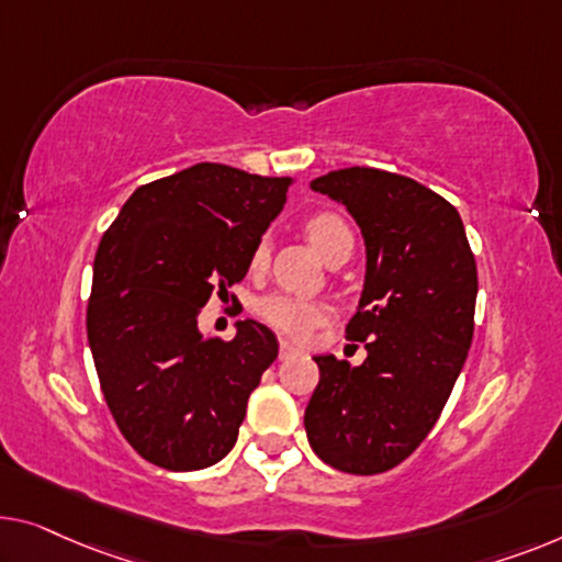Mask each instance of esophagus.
<instances>
[{"mask_svg": "<svg viewBox=\"0 0 562 562\" xmlns=\"http://www.w3.org/2000/svg\"><path fill=\"white\" fill-rule=\"evenodd\" d=\"M297 353V348L292 346L290 340H280V361H288V358H292Z\"/></svg>", "mask_w": 562, "mask_h": 562, "instance_id": "1", "label": "esophagus"}]
</instances>
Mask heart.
<instances>
[{"label":"heart","mask_w":562,"mask_h":562,"mask_svg":"<svg viewBox=\"0 0 562 562\" xmlns=\"http://www.w3.org/2000/svg\"><path fill=\"white\" fill-rule=\"evenodd\" d=\"M307 237L315 245L317 252L328 257L340 241L353 239V234H350L348 224L342 222L338 214H315L313 220L307 222ZM267 257H270V245H267V239H259L252 249V257H249V265L259 270V267L267 265ZM257 313L270 328L290 335V338L295 340L307 338L310 330H313L315 325H321L325 321V315H328L325 307L313 303V300L282 295V292H274V295L259 300Z\"/></svg>","instance_id":"obj_1"}]
</instances>
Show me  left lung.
Returning <instances> with one entry per match:
<instances>
[{"label": "left lung", "mask_w": 562, "mask_h": 562, "mask_svg": "<svg viewBox=\"0 0 562 562\" xmlns=\"http://www.w3.org/2000/svg\"><path fill=\"white\" fill-rule=\"evenodd\" d=\"M310 189L348 209L366 241V280L346 338L361 366L315 356L321 383L305 408L307 441L325 464L381 474L434 429L474 333L476 265L447 199L381 169L330 171Z\"/></svg>", "instance_id": "8db88e82"}]
</instances>
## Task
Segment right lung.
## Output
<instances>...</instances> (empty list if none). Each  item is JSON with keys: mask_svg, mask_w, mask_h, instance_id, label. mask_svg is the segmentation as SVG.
I'll use <instances>...</instances> for the list:
<instances>
[{"mask_svg": "<svg viewBox=\"0 0 562 562\" xmlns=\"http://www.w3.org/2000/svg\"><path fill=\"white\" fill-rule=\"evenodd\" d=\"M290 187V176L196 164L138 187L100 239L88 342L105 404L146 462L194 472L237 441L278 338L257 321L206 338L196 317L245 280Z\"/></svg>", "mask_w": 562, "mask_h": 562, "instance_id": "add662e5", "label": "right lung"}]
</instances>
